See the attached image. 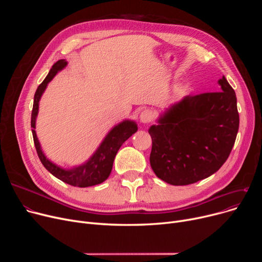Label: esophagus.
I'll return each mask as SVG.
<instances>
[{"instance_id": "esophagus-1", "label": "esophagus", "mask_w": 262, "mask_h": 262, "mask_svg": "<svg viewBox=\"0 0 262 262\" xmlns=\"http://www.w3.org/2000/svg\"><path fill=\"white\" fill-rule=\"evenodd\" d=\"M153 118H154V115L149 109H144L143 112H141V114H140V121L142 123H149L153 120Z\"/></svg>"}]
</instances>
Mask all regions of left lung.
I'll use <instances>...</instances> for the list:
<instances>
[{
    "label": "left lung",
    "instance_id": "obj_1",
    "mask_svg": "<svg viewBox=\"0 0 262 262\" xmlns=\"http://www.w3.org/2000/svg\"><path fill=\"white\" fill-rule=\"evenodd\" d=\"M221 91L187 95L150 126L149 162L168 184L186 186L215 173L227 160L239 129L235 90L223 76Z\"/></svg>",
    "mask_w": 262,
    "mask_h": 262
}]
</instances>
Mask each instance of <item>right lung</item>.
I'll return each mask as SVG.
<instances>
[{"label":"right lung","mask_w":262,"mask_h":262,"mask_svg":"<svg viewBox=\"0 0 262 262\" xmlns=\"http://www.w3.org/2000/svg\"><path fill=\"white\" fill-rule=\"evenodd\" d=\"M67 66V61L64 59H60L57 62H55L50 70L48 76L45 80L38 86L35 96H34V105L32 110V119H31V126L33 127V138L35 147L37 150L38 157L40 161L42 162L43 167L55 177L58 180L62 181L66 184H69L74 187L86 188L91 187L94 185H99L106 181L110 172L113 170V164L115 157L118 153L121 145L125 142L129 137L135 134L138 129L136 123L133 121H123L119 125L115 126L110 133L106 136V138L98 148V150L93 154V156L86 162L77 168H73L71 170H63L59 167L55 166L52 163L45 154L42 153V149L40 147L38 138L35 132V124H36V117L38 114L39 108V101L41 95L46 90L49 82L52 78L56 75V73Z\"/></svg>","instance_id":"1"}]
</instances>
